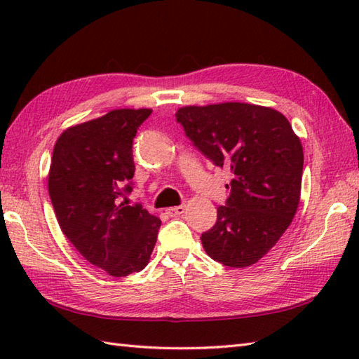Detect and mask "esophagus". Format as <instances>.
Instances as JSON below:
<instances>
[{"mask_svg": "<svg viewBox=\"0 0 359 359\" xmlns=\"http://www.w3.org/2000/svg\"><path fill=\"white\" fill-rule=\"evenodd\" d=\"M165 212L170 217H177V216H182L185 212V205H179V207H170L166 208Z\"/></svg>", "mask_w": 359, "mask_h": 359, "instance_id": "obj_1", "label": "esophagus"}]
</instances>
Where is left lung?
<instances>
[{
  "label": "left lung",
  "mask_w": 359,
  "mask_h": 359,
  "mask_svg": "<svg viewBox=\"0 0 359 359\" xmlns=\"http://www.w3.org/2000/svg\"><path fill=\"white\" fill-rule=\"evenodd\" d=\"M175 118L205 157L233 174L215 226L201 236L205 251L233 269L256 264L276 245L299 205V137L280 112L239 102L185 106Z\"/></svg>",
  "instance_id": "left-lung-1"
}]
</instances>
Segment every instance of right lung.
<instances>
[{
	"label": "right lung",
	"instance_id": "add662e5",
	"mask_svg": "<svg viewBox=\"0 0 359 359\" xmlns=\"http://www.w3.org/2000/svg\"><path fill=\"white\" fill-rule=\"evenodd\" d=\"M151 109H114L67 128L53 147L49 196L60 228L88 262L114 278L143 270L154 250L160 219L133 191V140Z\"/></svg>",
	"mask_w": 359,
	"mask_h": 359
}]
</instances>
